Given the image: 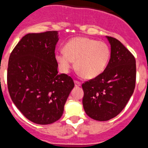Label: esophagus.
Masks as SVG:
<instances>
[{
  "mask_svg": "<svg viewBox=\"0 0 148 148\" xmlns=\"http://www.w3.org/2000/svg\"><path fill=\"white\" fill-rule=\"evenodd\" d=\"M74 84H75L76 87H79V86H81V82L79 81H77V80H74Z\"/></svg>",
  "mask_w": 148,
  "mask_h": 148,
  "instance_id": "esophagus-1",
  "label": "esophagus"
}]
</instances>
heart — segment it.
I'll use <instances>...</instances> for the list:
<instances>
[{
  "mask_svg": "<svg viewBox=\"0 0 148 148\" xmlns=\"http://www.w3.org/2000/svg\"><path fill=\"white\" fill-rule=\"evenodd\" d=\"M110 56V48L106 42L79 37L69 41L64 51L57 53L56 58L64 72L69 71L76 60V67L80 74L92 79L104 71Z\"/></svg>",
  "mask_w": 148,
  "mask_h": 148,
  "instance_id": "b5f03b06",
  "label": "heart"
}]
</instances>
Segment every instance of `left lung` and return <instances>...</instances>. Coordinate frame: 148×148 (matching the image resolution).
I'll list each match as a JSON object with an SVG mask.
<instances>
[{"mask_svg":"<svg viewBox=\"0 0 148 148\" xmlns=\"http://www.w3.org/2000/svg\"><path fill=\"white\" fill-rule=\"evenodd\" d=\"M111 47L107 66L97 77L82 84L85 113L97 121H108L124 108L134 92L136 61L120 41L107 37Z\"/></svg>","mask_w":148,"mask_h":148,"instance_id":"1","label":"left lung"}]
</instances>
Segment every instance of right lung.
<instances>
[{
	"instance_id": "obj_1",
	"label": "right lung",
	"mask_w": 148,
	"mask_h": 148,
	"mask_svg": "<svg viewBox=\"0 0 148 148\" xmlns=\"http://www.w3.org/2000/svg\"><path fill=\"white\" fill-rule=\"evenodd\" d=\"M57 31L29 33L9 56L7 84L11 98L21 114L38 124L58 121L74 87L72 78L58 74L55 55Z\"/></svg>"
}]
</instances>
